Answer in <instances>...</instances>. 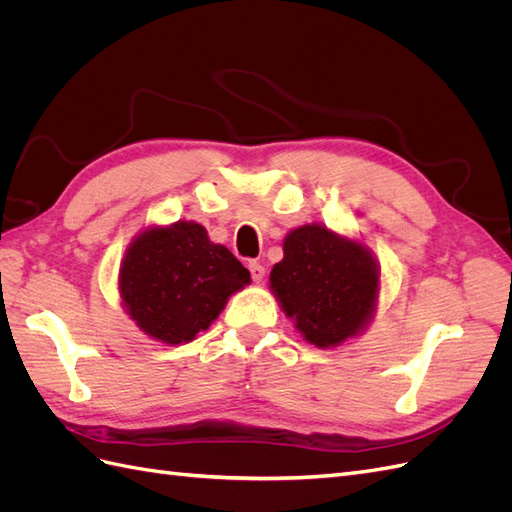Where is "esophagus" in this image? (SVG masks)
<instances>
[{"mask_svg": "<svg viewBox=\"0 0 512 512\" xmlns=\"http://www.w3.org/2000/svg\"><path fill=\"white\" fill-rule=\"evenodd\" d=\"M250 273H252V280L256 284H260L262 280H265V267H262L260 262H250Z\"/></svg>", "mask_w": 512, "mask_h": 512, "instance_id": "esophagus-1", "label": "esophagus"}]
</instances>
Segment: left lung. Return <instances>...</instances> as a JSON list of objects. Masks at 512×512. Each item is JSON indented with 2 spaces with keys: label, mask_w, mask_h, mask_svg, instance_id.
I'll return each mask as SVG.
<instances>
[{
  "label": "left lung",
  "mask_w": 512,
  "mask_h": 512,
  "mask_svg": "<svg viewBox=\"0 0 512 512\" xmlns=\"http://www.w3.org/2000/svg\"><path fill=\"white\" fill-rule=\"evenodd\" d=\"M269 288L307 344L333 350L363 335L380 303V265L363 239L303 224L284 237Z\"/></svg>",
  "instance_id": "1"
}]
</instances>
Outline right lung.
Wrapping results in <instances>:
<instances>
[{"label": "right lung", "instance_id": "add662e5", "mask_svg": "<svg viewBox=\"0 0 512 512\" xmlns=\"http://www.w3.org/2000/svg\"><path fill=\"white\" fill-rule=\"evenodd\" d=\"M250 271L198 222L149 224L126 247L117 290L138 331L168 346L190 344L222 314Z\"/></svg>", "mask_w": 512, "mask_h": 512}]
</instances>
